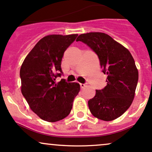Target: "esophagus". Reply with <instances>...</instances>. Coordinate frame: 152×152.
<instances>
[{
    "instance_id": "1",
    "label": "esophagus",
    "mask_w": 152,
    "mask_h": 152,
    "mask_svg": "<svg viewBox=\"0 0 152 152\" xmlns=\"http://www.w3.org/2000/svg\"><path fill=\"white\" fill-rule=\"evenodd\" d=\"M86 86V85L85 84H80V86H81V88H84Z\"/></svg>"
}]
</instances>
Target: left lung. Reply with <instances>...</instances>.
<instances>
[{
	"label": "left lung",
	"mask_w": 152,
	"mask_h": 152,
	"mask_svg": "<svg viewBox=\"0 0 152 152\" xmlns=\"http://www.w3.org/2000/svg\"><path fill=\"white\" fill-rule=\"evenodd\" d=\"M76 41L83 42L96 53L107 75V86L96 90L95 96L88 101L90 112L104 121L119 118L132 104L137 86L138 71L132 55L105 33L80 34Z\"/></svg>",
	"instance_id": "8db88e82"
}]
</instances>
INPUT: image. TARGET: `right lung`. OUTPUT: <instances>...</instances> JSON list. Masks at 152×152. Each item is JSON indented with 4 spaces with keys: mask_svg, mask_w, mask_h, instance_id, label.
<instances>
[{
    "mask_svg": "<svg viewBox=\"0 0 152 152\" xmlns=\"http://www.w3.org/2000/svg\"><path fill=\"white\" fill-rule=\"evenodd\" d=\"M78 34H50L38 42L25 58L20 69L21 91L30 109L41 119L56 122L71 113L74 98L80 91L76 82L61 76V61L66 50Z\"/></svg>",
    "mask_w": 152,
    "mask_h": 152,
    "instance_id": "add662e5",
    "label": "right lung"
}]
</instances>
